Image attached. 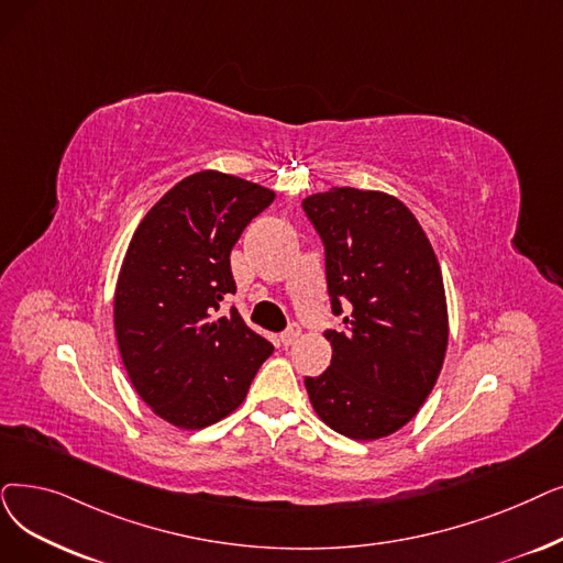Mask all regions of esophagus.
<instances>
[{
	"mask_svg": "<svg viewBox=\"0 0 563 563\" xmlns=\"http://www.w3.org/2000/svg\"><path fill=\"white\" fill-rule=\"evenodd\" d=\"M301 338V327L299 324H289L287 327V331H283L280 333V342L285 347H289V345H295V342Z\"/></svg>",
	"mask_w": 563,
	"mask_h": 563,
	"instance_id": "esophagus-1",
	"label": "esophagus"
}]
</instances>
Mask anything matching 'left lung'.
<instances>
[{"label":"left lung","instance_id":"1","mask_svg":"<svg viewBox=\"0 0 563 563\" xmlns=\"http://www.w3.org/2000/svg\"><path fill=\"white\" fill-rule=\"evenodd\" d=\"M324 243L331 365L306 377L312 409L358 442L409 423L442 371L449 312L442 268L413 213L394 195L331 188L303 200Z\"/></svg>","mask_w":563,"mask_h":563}]
</instances>
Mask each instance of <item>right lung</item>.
<instances>
[{
    "label": "right lung",
    "instance_id": "1",
    "mask_svg": "<svg viewBox=\"0 0 563 563\" xmlns=\"http://www.w3.org/2000/svg\"><path fill=\"white\" fill-rule=\"evenodd\" d=\"M276 192L202 169L150 209L114 289V333L129 379L156 417L200 430L232 413L274 345L241 320L218 317L236 285L230 253Z\"/></svg>",
    "mask_w": 563,
    "mask_h": 563
}]
</instances>
